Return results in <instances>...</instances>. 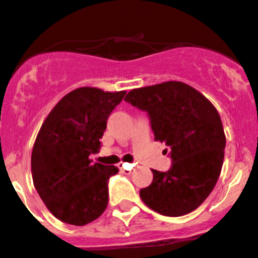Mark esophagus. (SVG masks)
<instances>
[{
    "label": "esophagus",
    "mask_w": 258,
    "mask_h": 258,
    "mask_svg": "<svg viewBox=\"0 0 258 258\" xmlns=\"http://www.w3.org/2000/svg\"><path fill=\"white\" fill-rule=\"evenodd\" d=\"M133 164H126V163H120L118 164V169L121 172L125 173H132V169H133Z\"/></svg>",
    "instance_id": "34e87169"
}]
</instances>
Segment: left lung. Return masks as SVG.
Instances as JSON below:
<instances>
[{
    "instance_id": "left-lung-1",
    "label": "left lung",
    "mask_w": 258,
    "mask_h": 258,
    "mask_svg": "<svg viewBox=\"0 0 258 258\" xmlns=\"http://www.w3.org/2000/svg\"><path fill=\"white\" fill-rule=\"evenodd\" d=\"M125 101L147 112L155 140L169 147L172 159L168 172L152 169L151 184L140 191L142 202L168 217L195 211L212 192L222 168L226 137L217 109L179 81L133 89Z\"/></svg>"
}]
</instances>
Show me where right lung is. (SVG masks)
Segmentation results:
<instances>
[{
    "instance_id": "right-lung-1",
    "label": "right lung",
    "mask_w": 258,
    "mask_h": 258,
    "mask_svg": "<svg viewBox=\"0 0 258 258\" xmlns=\"http://www.w3.org/2000/svg\"><path fill=\"white\" fill-rule=\"evenodd\" d=\"M126 92L79 88L61 98L44 124L32 150L33 184L46 208L61 222L84 226L108 204V179L118 169L93 163L107 118Z\"/></svg>"
}]
</instances>
